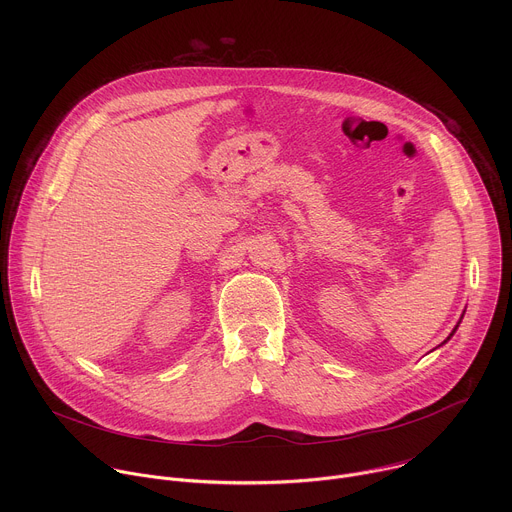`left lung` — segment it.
<instances>
[{"mask_svg": "<svg viewBox=\"0 0 512 512\" xmlns=\"http://www.w3.org/2000/svg\"><path fill=\"white\" fill-rule=\"evenodd\" d=\"M456 330H458V326H456V328H454V332H456ZM454 332H452V334H450V336H454ZM450 336H448V340H450Z\"/></svg>", "mask_w": 512, "mask_h": 512, "instance_id": "8db88e82", "label": "left lung"}]
</instances>
